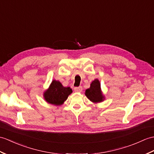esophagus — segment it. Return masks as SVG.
<instances>
[{"label": "esophagus", "mask_w": 154, "mask_h": 154, "mask_svg": "<svg viewBox=\"0 0 154 154\" xmlns=\"http://www.w3.org/2000/svg\"><path fill=\"white\" fill-rule=\"evenodd\" d=\"M82 90H83V88H82L81 87H75L74 88V91L75 92H81Z\"/></svg>", "instance_id": "obj_1"}]
</instances>
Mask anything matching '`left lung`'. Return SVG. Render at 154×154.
Masks as SVG:
<instances>
[{"label": "left lung", "instance_id": "8db88e82", "mask_svg": "<svg viewBox=\"0 0 154 154\" xmlns=\"http://www.w3.org/2000/svg\"><path fill=\"white\" fill-rule=\"evenodd\" d=\"M85 94L89 100L94 103H100L105 100V96L101 89L100 82L98 79L92 81L90 88L85 90Z\"/></svg>", "mask_w": 154, "mask_h": 154}]
</instances>
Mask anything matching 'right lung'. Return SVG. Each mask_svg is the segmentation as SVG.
Returning <instances> with one entry per match:
<instances>
[{
	"mask_svg": "<svg viewBox=\"0 0 154 154\" xmlns=\"http://www.w3.org/2000/svg\"><path fill=\"white\" fill-rule=\"evenodd\" d=\"M72 92L70 87H63L59 81L53 80L49 87L45 91L43 97L47 103L60 106L66 102Z\"/></svg>",
	"mask_w": 154,
	"mask_h": 154,
	"instance_id": "obj_1",
	"label": "right lung"
}]
</instances>
